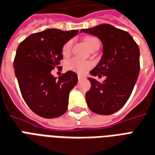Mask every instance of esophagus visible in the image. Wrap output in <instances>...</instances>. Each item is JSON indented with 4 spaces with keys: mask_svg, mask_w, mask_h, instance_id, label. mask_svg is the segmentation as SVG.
<instances>
[{
    "mask_svg": "<svg viewBox=\"0 0 155 155\" xmlns=\"http://www.w3.org/2000/svg\"><path fill=\"white\" fill-rule=\"evenodd\" d=\"M78 80H79V81H80V80H82V79L85 78V77H84L83 75L78 74Z\"/></svg>",
    "mask_w": 155,
    "mask_h": 155,
    "instance_id": "1",
    "label": "esophagus"
}]
</instances>
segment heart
<instances>
[{
	"label": "heart",
	"instance_id": "obj_1",
	"mask_svg": "<svg viewBox=\"0 0 155 155\" xmlns=\"http://www.w3.org/2000/svg\"><path fill=\"white\" fill-rule=\"evenodd\" d=\"M85 42H86V45L89 47L90 49H92L94 47L99 44V39H97L96 37L94 36L86 37L85 39ZM72 45H73V41L72 40L67 41L63 45L62 48H61V52L64 56H68L70 53ZM91 65H92V64H91V61L81 60V59L77 58V57H73V58L69 59L65 62L64 68L67 70L76 72V73H78V74H83L86 70H88L91 68Z\"/></svg>",
	"mask_w": 155,
	"mask_h": 155
}]
</instances>
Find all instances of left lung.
I'll use <instances>...</instances> for the list:
<instances>
[{"mask_svg": "<svg viewBox=\"0 0 155 155\" xmlns=\"http://www.w3.org/2000/svg\"><path fill=\"white\" fill-rule=\"evenodd\" d=\"M81 32L95 35L103 43L104 54L91 74L107 78L104 82L88 78L91 87L86 93L87 105L99 115L115 113L126 104L138 78V45L128 32L110 24L81 29Z\"/></svg>", "mask_w": 155, "mask_h": 155, "instance_id": "obj_1", "label": "left lung"}]
</instances>
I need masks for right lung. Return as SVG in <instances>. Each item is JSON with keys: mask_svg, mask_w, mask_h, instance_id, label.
<instances>
[{"mask_svg": "<svg viewBox=\"0 0 155 155\" xmlns=\"http://www.w3.org/2000/svg\"><path fill=\"white\" fill-rule=\"evenodd\" d=\"M78 32L48 29L29 35L17 48L14 67L21 94L31 110L41 117H59L68 108L69 92L78 76L68 71L56 79L51 72L61 67V48Z\"/></svg>", "mask_w": 155, "mask_h": 155, "instance_id": "right-lung-1", "label": "right lung"}]
</instances>
